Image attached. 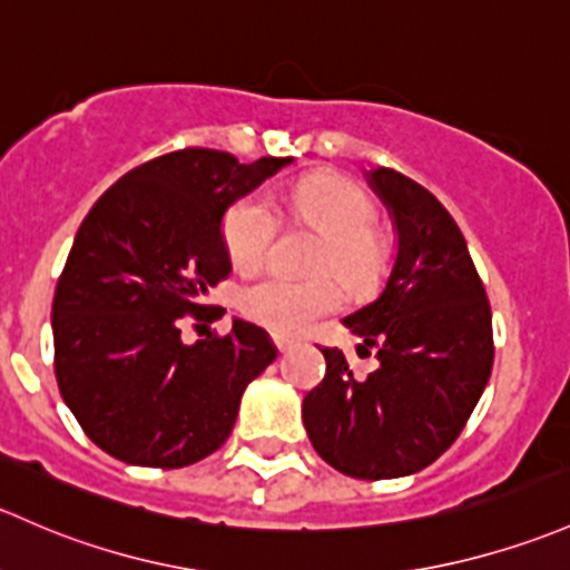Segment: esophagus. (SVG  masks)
I'll return each instance as SVG.
<instances>
[{
    "mask_svg": "<svg viewBox=\"0 0 570 570\" xmlns=\"http://www.w3.org/2000/svg\"><path fill=\"white\" fill-rule=\"evenodd\" d=\"M273 344H275V350H278V352H286L292 344H295V341L284 338V335H273Z\"/></svg>",
    "mask_w": 570,
    "mask_h": 570,
    "instance_id": "34e87169",
    "label": "esophagus"
}]
</instances>
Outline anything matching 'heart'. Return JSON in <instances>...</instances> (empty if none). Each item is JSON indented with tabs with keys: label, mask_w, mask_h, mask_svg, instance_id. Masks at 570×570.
Here are the masks:
<instances>
[{
	"label": "heart",
	"mask_w": 570,
	"mask_h": 570,
	"mask_svg": "<svg viewBox=\"0 0 570 570\" xmlns=\"http://www.w3.org/2000/svg\"><path fill=\"white\" fill-rule=\"evenodd\" d=\"M278 209L301 229L322 237L314 273H331L352 295H371L391 267V237L374 224V199L344 177H311L292 188ZM262 194L243 196L224 215V245L243 273L259 269L273 254L281 218ZM335 277V278H336ZM334 278V279H335ZM322 275L289 281L281 275L254 281L239 292V314L275 335H297L320 316L333 314L344 295L338 282Z\"/></svg>",
	"instance_id": "heart-1"
}]
</instances>
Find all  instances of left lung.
Returning a JSON list of instances; mask_svg holds the SVG:
<instances>
[{
	"mask_svg": "<svg viewBox=\"0 0 570 570\" xmlns=\"http://www.w3.org/2000/svg\"><path fill=\"white\" fill-rule=\"evenodd\" d=\"M393 213L399 254L374 303L346 316L380 368L352 374L322 350L325 380L303 399L314 451L352 478L385 481L436 461L470 421L491 363V308L464 235L442 202L395 169L368 175ZM371 355V352H368Z\"/></svg>",
	"mask_w": 570,
	"mask_h": 570,
	"instance_id": "left-lung-1",
	"label": "left lung"
}]
</instances>
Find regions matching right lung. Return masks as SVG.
Here are the masks:
<instances>
[{"instance_id": "right-lung-1", "label": "right lung", "mask_w": 570, "mask_h": 570, "mask_svg": "<svg viewBox=\"0 0 570 570\" xmlns=\"http://www.w3.org/2000/svg\"><path fill=\"white\" fill-rule=\"evenodd\" d=\"M289 160L177 149L119 177L81 220L53 292V374L100 451L177 470L229 440L275 346L239 320L190 346L179 327L202 320L209 286L232 273L224 213Z\"/></svg>"}]
</instances>
